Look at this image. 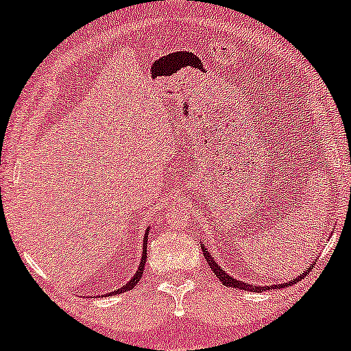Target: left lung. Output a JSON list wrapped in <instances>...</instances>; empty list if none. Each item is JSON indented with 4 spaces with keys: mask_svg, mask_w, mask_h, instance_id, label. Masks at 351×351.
<instances>
[{
    "mask_svg": "<svg viewBox=\"0 0 351 351\" xmlns=\"http://www.w3.org/2000/svg\"><path fill=\"white\" fill-rule=\"evenodd\" d=\"M203 249V252H204V257H206V262L209 263V267H210V270H213L214 273H215V276L219 278L220 281L223 282L225 286H230V287H237V289H244V291H252V292H262V291H268L271 287V289H281V287H287V286H292V285H295L297 281H300L302 278H305L306 276V271L305 273H302V275L299 276V278H295V280H292V281H289V282H282V285H275V286H263V287H261V286H252V285H246V282L244 281H237L234 280V278H232V276H228L227 273H225L222 268H220L219 265H217V262L214 261L213 257H210V254L208 252V249H206L204 246L201 247Z\"/></svg>",
    "mask_w": 351,
    "mask_h": 351,
    "instance_id": "obj_1",
    "label": "left lung"
}]
</instances>
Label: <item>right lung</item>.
<instances>
[{
	"instance_id": "right-lung-1",
	"label": "right lung",
	"mask_w": 351,
	"mask_h": 351,
	"mask_svg": "<svg viewBox=\"0 0 351 351\" xmlns=\"http://www.w3.org/2000/svg\"><path fill=\"white\" fill-rule=\"evenodd\" d=\"M147 241H148V230H147V233H145V238H143V254H142V261H141V263H138V270L136 271V275H134V278L131 281L128 282L126 286H123L121 289H118V291H113V292H110V294H107V295H117V294H121V292H128V291H131L134 286L137 285L138 281H141V278H142V275H143V268H145V262H147Z\"/></svg>"
}]
</instances>
